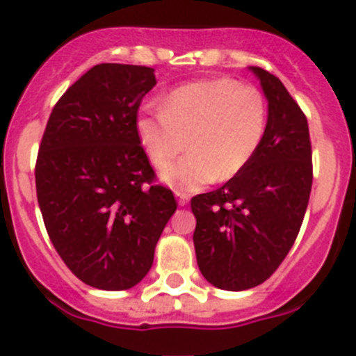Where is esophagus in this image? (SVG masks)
Listing matches in <instances>:
<instances>
[{
	"label": "esophagus",
	"instance_id": "esophagus-1",
	"mask_svg": "<svg viewBox=\"0 0 356 356\" xmlns=\"http://www.w3.org/2000/svg\"><path fill=\"white\" fill-rule=\"evenodd\" d=\"M176 200H178V205L185 207L188 203V194L180 193V191H176Z\"/></svg>",
	"mask_w": 356,
	"mask_h": 356
}]
</instances>
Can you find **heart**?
<instances>
[{"label":"heart","mask_w":356,"mask_h":356,"mask_svg":"<svg viewBox=\"0 0 356 356\" xmlns=\"http://www.w3.org/2000/svg\"><path fill=\"white\" fill-rule=\"evenodd\" d=\"M137 135L159 171L188 147L191 153L163 172L178 191H196L241 175L257 155L267 128V102L253 85L232 78L193 81L171 90L160 114L137 119Z\"/></svg>","instance_id":"heart-1"}]
</instances>
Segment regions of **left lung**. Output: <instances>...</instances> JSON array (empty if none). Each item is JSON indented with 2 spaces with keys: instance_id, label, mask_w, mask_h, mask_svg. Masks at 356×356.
<instances>
[{
  "instance_id": "1",
  "label": "left lung",
  "mask_w": 356,
  "mask_h": 356,
  "mask_svg": "<svg viewBox=\"0 0 356 356\" xmlns=\"http://www.w3.org/2000/svg\"><path fill=\"white\" fill-rule=\"evenodd\" d=\"M269 102L264 140L248 168L217 191L191 200L197 267L222 291L264 284L300 234L312 191V143L307 115L285 85L262 67Z\"/></svg>"
}]
</instances>
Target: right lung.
I'll return each mask as SVG.
<instances>
[{
    "instance_id": "add662e5",
    "label": "right lung",
    "mask_w": 356,
    "mask_h": 356,
    "mask_svg": "<svg viewBox=\"0 0 356 356\" xmlns=\"http://www.w3.org/2000/svg\"><path fill=\"white\" fill-rule=\"evenodd\" d=\"M155 69L97 64L62 94L35 162L44 226L69 271L90 287L127 291L153 266L176 212L171 188L140 146L137 115Z\"/></svg>"
}]
</instances>
